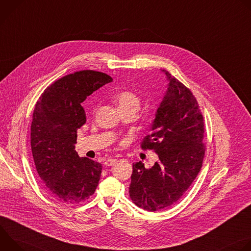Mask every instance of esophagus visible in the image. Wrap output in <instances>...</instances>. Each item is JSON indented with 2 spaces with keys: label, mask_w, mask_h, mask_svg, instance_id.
<instances>
[{
  "label": "esophagus",
  "mask_w": 251,
  "mask_h": 251,
  "mask_svg": "<svg viewBox=\"0 0 251 251\" xmlns=\"http://www.w3.org/2000/svg\"><path fill=\"white\" fill-rule=\"evenodd\" d=\"M116 159H113V158H108L107 159L105 162H104V165L105 166H112V165H114L115 163H116Z\"/></svg>",
  "instance_id": "34e87169"
}]
</instances>
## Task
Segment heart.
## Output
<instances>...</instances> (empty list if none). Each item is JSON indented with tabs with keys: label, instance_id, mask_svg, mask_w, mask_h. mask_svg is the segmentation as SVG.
Masks as SVG:
<instances>
[{
	"label": "heart",
	"instance_id": "obj_1",
	"mask_svg": "<svg viewBox=\"0 0 251 251\" xmlns=\"http://www.w3.org/2000/svg\"><path fill=\"white\" fill-rule=\"evenodd\" d=\"M114 100L118 105L119 110L136 109L140 107V98L133 91H121L114 96Z\"/></svg>",
	"mask_w": 251,
	"mask_h": 251
}]
</instances>
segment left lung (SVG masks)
I'll list each match as a JSON object with an SVG mask.
<instances>
[{
	"instance_id": "1",
	"label": "left lung",
	"mask_w": 251,
	"mask_h": 251,
	"mask_svg": "<svg viewBox=\"0 0 251 251\" xmlns=\"http://www.w3.org/2000/svg\"><path fill=\"white\" fill-rule=\"evenodd\" d=\"M165 74L168 86L142 148L159 160L150 169L133 165L130 198L149 211L166 208L185 194L201 171L204 156L203 117L197 99L182 82Z\"/></svg>"
}]
</instances>
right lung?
Instances as JSON below:
<instances>
[{
    "instance_id": "add662e5",
    "label": "right lung",
    "mask_w": 251,
    "mask_h": 251,
    "mask_svg": "<svg viewBox=\"0 0 251 251\" xmlns=\"http://www.w3.org/2000/svg\"><path fill=\"white\" fill-rule=\"evenodd\" d=\"M112 81L105 74L81 70L50 85L35 104L30 126L33 161L46 191L65 203H80L92 196L102 166L75 151L77 132L86 121L81 103Z\"/></svg>"
}]
</instances>
